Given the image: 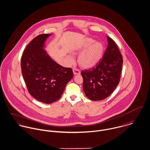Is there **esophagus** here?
Masks as SVG:
<instances>
[{
    "label": "esophagus",
    "instance_id": "1",
    "mask_svg": "<svg viewBox=\"0 0 150 150\" xmlns=\"http://www.w3.org/2000/svg\"><path fill=\"white\" fill-rule=\"evenodd\" d=\"M73 73L74 75H79L80 74V71H79V69H77L76 68H74L73 69Z\"/></svg>",
    "mask_w": 150,
    "mask_h": 150
}]
</instances>
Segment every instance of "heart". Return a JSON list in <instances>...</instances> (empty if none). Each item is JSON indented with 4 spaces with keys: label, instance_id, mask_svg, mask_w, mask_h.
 <instances>
[{
    "label": "heart",
    "instance_id": "obj_1",
    "mask_svg": "<svg viewBox=\"0 0 150 150\" xmlns=\"http://www.w3.org/2000/svg\"><path fill=\"white\" fill-rule=\"evenodd\" d=\"M83 51L78 58L79 65L84 69H90L97 65L103 54L104 47L100 42H96L92 38H87L83 43L81 47L74 52L75 54ZM70 62L73 59L68 57Z\"/></svg>",
    "mask_w": 150,
    "mask_h": 150
}]
</instances>
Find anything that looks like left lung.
I'll return each mask as SVG.
<instances>
[{
    "label": "left lung",
    "instance_id": "left-lung-1",
    "mask_svg": "<svg viewBox=\"0 0 150 150\" xmlns=\"http://www.w3.org/2000/svg\"><path fill=\"white\" fill-rule=\"evenodd\" d=\"M107 40V48L99 63L95 67L81 72L84 93L92 100L108 97L120 81L122 55L115 41L108 36Z\"/></svg>",
    "mask_w": 150,
    "mask_h": 150
}]
</instances>
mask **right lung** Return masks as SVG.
Wrapping results in <instances>:
<instances>
[{
	"mask_svg": "<svg viewBox=\"0 0 150 150\" xmlns=\"http://www.w3.org/2000/svg\"><path fill=\"white\" fill-rule=\"evenodd\" d=\"M51 34H41L34 38L24 50L21 67L29 93L36 100L50 103L60 98L66 84L73 77L71 68L54 62L44 49Z\"/></svg>",
	"mask_w": 150,
	"mask_h": 150,
	"instance_id": "add662e5",
	"label": "right lung"
}]
</instances>
